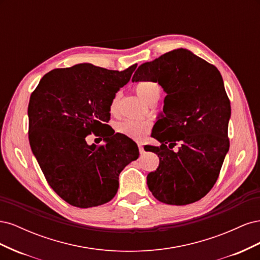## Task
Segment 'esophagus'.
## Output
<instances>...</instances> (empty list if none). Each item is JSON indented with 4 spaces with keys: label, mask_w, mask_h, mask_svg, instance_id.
<instances>
[{
    "label": "esophagus",
    "mask_w": 260,
    "mask_h": 260,
    "mask_svg": "<svg viewBox=\"0 0 260 260\" xmlns=\"http://www.w3.org/2000/svg\"><path fill=\"white\" fill-rule=\"evenodd\" d=\"M138 146H139V152H140V154H143V153H144L143 145L141 144V143H138Z\"/></svg>",
    "instance_id": "esophagus-1"
}]
</instances>
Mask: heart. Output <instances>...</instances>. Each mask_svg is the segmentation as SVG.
<instances>
[{
	"instance_id": "obj_1",
	"label": "heart",
	"mask_w": 260,
	"mask_h": 260,
	"mask_svg": "<svg viewBox=\"0 0 260 260\" xmlns=\"http://www.w3.org/2000/svg\"><path fill=\"white\" fill-rule=\"evenodd\" d=\"M136 91L138 93V95L148 105L156 104L157 101L160 99V95H161L160 85L154 81L139 82L136 85ZM118 101H119L118 96H115L113 99L112 104H111L112 113L116 112L117 106H118ZM149 129H151V125H149L148 122H145V121L123 120L116 124V130L118 133H121V135H124L131 139H136V140H142L143 138H145L148 135Z\"/></svg>"
}]
</instances>
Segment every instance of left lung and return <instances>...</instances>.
<instances>
[{"instance_id":"8db88e82","label":"left lung","mask_w":260,"mask_h":260,"mask_svg":"<svg viewBox=\"0 0 260 260\" xmlns=\"http://www.w3.org/2000/svg\"><path fill=\"white\" fill-rule=\"evenodd\" d=\"M132 81L158 82L167 93L164 115L152 133L161 145L147 146L159 157L158 167L147 175L149 191L169 205L200 201L215 185L230 146L231 105L221 74L192 52L178 49L144 62ZM177 143L181 146L176 153L169 148Z\"/></svg>"}]
</instances>
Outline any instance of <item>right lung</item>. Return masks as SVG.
Returning a JSON list of instances; mask_svg holds the SVG:
<instances>
[{
    "instance_id": "add662e5",
    "label": "right lung",
    "mask_w": 260,
    "mask_h": 260,
    "mask_svg": "<svg viewBox=\"0 0 260 260\" xmlns=\"http://www.w3.org/2000/svg\"><path fill=\"white\" fill-rule=\"evenodd\" d=\"M136 68L118 72L84 62L53 69L31 93V149L50 186L70 205L89 208L111 201L119 174L138 159L137 144L107 124L113 99ZM91 133L105 137L106 144L89 146L85 138Z\"/></svg>"
}]
</instances>
